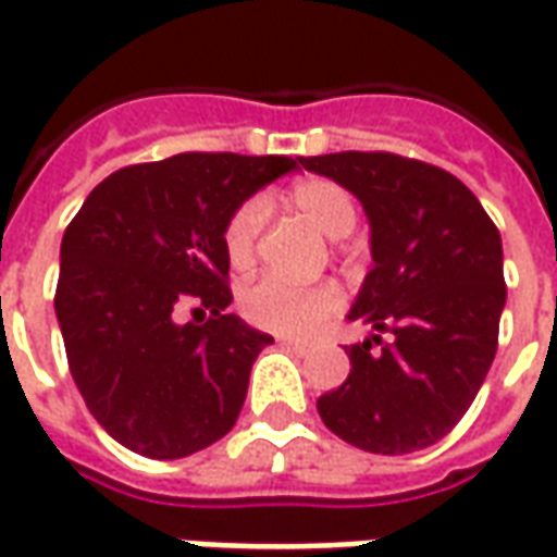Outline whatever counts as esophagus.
Masks as SVG:
<instances>
[{
	"instance_id": "34e87169",
	"label": "esophagus",
	"mask_w": 557,
	"mask_h": 557,
	"mask_svg": "<svg viewBox=\"0 0 557 557\" xmlns=\"http://www.w3.org/2000/svg\"><path fill=\"white\" fill-rule=\"evenodd\" d=\"M278 345L285 350H290V354H297V357H309L311 350H314L311 345H306V342H287V338H282Z\"/></svg>"
}]
</instances>
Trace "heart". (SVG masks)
Segmentation results:
<instances>
[{
  "instance_id": "b5f03b06",
  "label": "heart",
  "mask_w": 557,
  "mask_h": 557,
  "mask_svg": "<svg viewBox=\"0 0 557 557\" xmlns=\"http://www.w3.org/2000/svg\"><path fill=\"white\" fill-rule=\"evenodd\" d=\"M290 207L302 212L321 234L348 236L357 227L360 209L345 185L333 180H302L290 188ZM267 224V207L260 197H248L246 203L231 212L224 224V255L234 270H246L258 258L260 234ZM239 306L248 321L270 333L309 338L321 333L338 311L345 309V290L335 282L299 285L282 275H260L248 282L239 294Z\"/></svg>"
}]
</instances>
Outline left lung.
<instances>
[{"label":"left lung","instance_id":"8db88e82","mask_svg":"<svg viewBox=\"0 0 557 557\" xmlns=\"http://www.w3.org/2000/svg\"><path fill=\"white\" fill-rule=\"evenodd\" d=\"M299 164L345 185L372 227L374 267L348 321L374 333L345 348L348 381L318 398L323 425L381 456L432 447L471 408L498 350V227L468 185L425 161L333 152Z\"/></svg>","mask_w":557,"mask_h":557}]
</instances>
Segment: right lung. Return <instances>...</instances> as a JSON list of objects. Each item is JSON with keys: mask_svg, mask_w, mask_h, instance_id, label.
<instances>
[{"mask_svg": "<svg viewBox=\"0 0 557 557\" xmlns=\"http://www.w3.org/2000/svg\"><path fill=\"white\" fill-rule=\"evenodd\" d=\"M297 164L236 152L132 164L65 227L53 302L71 377L122 447L183 459L234 429L272 335L227 314L224 224ZM183 310L196 321L180 322Z\"/></svg>", "mask_w": 557, "mask_h": 557, "instance_id": "right-lung-1", "label": "right lung"}]
</instances>
